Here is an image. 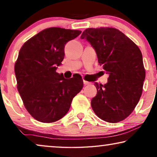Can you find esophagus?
I'll return each mask as SVG.
<instances>
[{
    "mask_svg": "<svg viewBox=\"0 0 157 157\" xmlns=\"http://www.w3.org/2000/svg\"><path fill=\"white\" fill-rule=\"evenodd\" d=\"M83 83H84V85L86 86V85H89L90 83H91L89 82V81H83Z\"/></svg>",
    "mask_w": 157,
    "mask_h": 157,
    "instance_id": "esophagus-1",
    "label": "esophagus"
}]
</instances>
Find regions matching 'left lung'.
I'll list each match as a JSON object with an SVG mask.
<instances>
[{
	"label": "left lung",
	"mask_w": 157,
	"mask_h": 157,
	"mask_svg": "<svg viewBox=\"0 0 157 157\" xmlns=\"http://www.w3.org/2000/svg\"><path fill=\"white\" fill-rule=\"evenodd\" d=\"M95 49L100 66L109 74L106 84L95 83L97 94L91 107L98 117L109 123L123 121L138 104L145 79L139 47L114 28L86 29L81 36Z\"/></svg>",
	"instance_id": "8db88e82"
}]
</instances>
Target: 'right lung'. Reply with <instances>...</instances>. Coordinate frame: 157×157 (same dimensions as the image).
<instances>
[{"label": "right lung", "instance_id": "right-lung-1", "mask_svg": "<svg viewBox=\"0 0 157 157\" xmlns=\"http://www.w3.org/2000/svg\"><path fill=\"white\" fill-rule=\"evenodd\" d=\"M81 33L48 28L28 40L19 51L15 63L17 89L28 112L38 121L52 123L61 119L82 89L81 76L66 79L56 72L64 59L66 43Z\"/></svg>", "mask_w": 157, "mask_h": 157}]
</instances>
